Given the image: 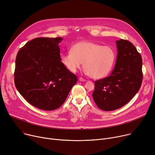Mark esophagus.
I'll use <instances>...</instances> for the list:
<instances>
[{"instance_id":"obj_1","label":"esophagus","mask_w":155,"mask_h":155,"mask_svg":"<svg viewBox=\"0 0 155 155\" xmlns=\"http://www.w3.org/2000/svg\"><path fill=\"white\" fill-rule=\"evenodd\" d=\"M79 81H80V82H85L86 80L83 78H82V77H80L79 78Z\"/></svg>"}]
</instances>
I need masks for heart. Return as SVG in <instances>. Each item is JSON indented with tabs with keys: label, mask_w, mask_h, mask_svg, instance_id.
<instances>
[{
	"label": "heart",
	"mask_w": 155,
	"mask_h": 155,
	"mask_svg": "<svg viewBox=\"0 0 155 155\" xmlns=\"http://www.w3.org/2000/svg\"><path fill=\"white\" fill-rule=\"evenodd\" d=\"M116 59V51L111 46L88 41L75 44L62 56L63 64L71 72H76L84 62L85 73L93 78L106 77Z\"/></svg>",
	"instance_id": "heart-1"
}]
</instances>
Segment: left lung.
Here are the masks:
<instances>
[{"instance_id": "obj_1", "label": "left lung", "mask_w": 155, "mask_h": 155, "mask_svg": "<svg viewBox=\"0 0 155 155\" xmlns=\"http://www.w3.org/2000/svg\"><path fill=\"white\" fill-rule=\"evenodd\" d=\"M117 56L109 76L95 81L92 97L99 109L110 111L120 108L139 91L143 80L142 58L129 41H116Z\"/></svg>"}]
</instances>
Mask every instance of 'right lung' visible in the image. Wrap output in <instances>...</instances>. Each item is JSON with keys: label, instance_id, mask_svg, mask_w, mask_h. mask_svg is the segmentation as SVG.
I'll use <instances>...</instances> for the list:
<instances>
[{"label": "right lung", "instance_id": "add662e5", "mask_svg": "<svg viewBox=\"0 0 155 155\" xmlns=\"http://www.w3.org/2000/svg\"><path fill=\"white\" fill-rule=\"evenodd\" d=\"M62 38H37L21 48L15 58L14 82L21 95L45 110L64 103L77 77L61 61Z\"/></svg>", "mask_w": 155, "mask_h": 155}]
</instances>
